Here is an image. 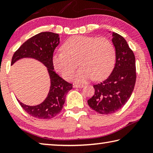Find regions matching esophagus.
<instances>
[{
    "instance_id": "34e87169",
    "label": "esophagus",
    "mask_w": 153,
    "mask_h": 153,
    "mask_svg": "<svg viewBox=\"0 0 153 153\" xmlns=\"http://www.w3.org/2000/svg\"><path fill=\"white\" fill-rule=\"evenodd\" d=\"M84 86L83 84H74V88H83Z\"/></svg>"
}]
</instances>
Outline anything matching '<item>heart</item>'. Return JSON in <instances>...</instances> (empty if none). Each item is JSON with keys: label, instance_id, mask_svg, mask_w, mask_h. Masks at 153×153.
Instances as JSON below:
<instances>
[{"label": "heart", "instance_id": "1", "mask_svg": "<svg viewBox=\"0 0 153 153\" xmlns=\"http://www.w3.org/2000/svg\"><path fill=\"white\" fill-rule=\"evenodd\" d=\"M63 50L54 54L53 63L55 70L65 79L71 78L79 64L82 66L74 79L85 82L100 79L110 73L115 60V51L105 38L76 36L67 40Z\"/></svg>", "mask_w": 153, "mask_h": 153}]
</instances>
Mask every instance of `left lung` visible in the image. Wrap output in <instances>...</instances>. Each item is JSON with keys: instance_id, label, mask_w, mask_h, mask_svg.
Masks as SVG:
<instances>
[{"instance_id": "1", "label": "left lung", "mask_w": 153, "mask_h": 153, "mask_svg": "<svg viewBox=\"0 0 153 153\" xmlns=\"http://www.w3.org/2000/svg\"><path fill=\"white\" fill-rule=\"evenodd\" d=\"M115 65L109 76L93 86L95 92L88 100L89 107L100 114L108 115L123 107L130 98L135 86V56L121 35L113 32Z\"/></svg>"}]
</instances>
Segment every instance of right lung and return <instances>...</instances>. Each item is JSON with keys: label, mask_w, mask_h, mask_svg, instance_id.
I'll use <instances>...</instances> for the list:
<instances>
[{"label": "right lung", "mask_w": 153, "mask_h": 153, "mask_svg": "<svg viewBox=\"0 0 153 153\" xmlns=\"http://www.w3.org/2000/svg\"><path fill=\"white\" fill-rule=\"evenodd\" d=\"M59 34L50 32H41L30 38L15 52L11 65L23 58H33L39 61L47 68L51 79L50 90L47 97L40 105L28 106L18 102L22 107L32 117L51 119L61 112L65 102L66 94L72 89V84L61 78L53 71V53L59 45Z\"/></svg>", "instance_id": "right-lung-1"}]
</instances>
